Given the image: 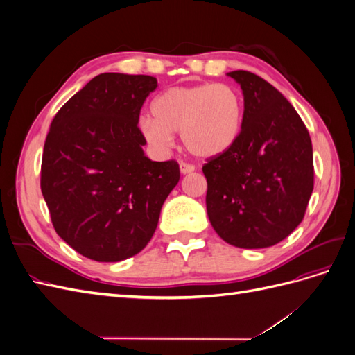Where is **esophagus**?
<instances>
[{
    "label": "esophagus",
    "mask_w": 355,
    "mask_h": 355,
    "mask_svg": "<svg viewBox=\"0 0 355 355\" xmlns=\"http://www.w3.org/2000/svg\"><path fill=\"white\" fill-rule=\"evenodd\" d=\"M179 167H180V173H182V175H189V173H192V171L196 170L194 166L187 164V163H180Z\"/></svg>",
    "instance_id": "1"
}]
</instances>
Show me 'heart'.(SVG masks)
<instances>
[{
    "mask_svg": "<svg viewBox=\"0 0 355 355\" xmlns=\"http://www.w3.org/2000/svg\"><path fill=\"white\" fill-rule=\"evenodd\" d=\"M151 111L154 118L139 120L148 144L167 149L173 144V133H180L188 153L201 159L228 154L240 141L244 127L243 96L228 84L170 87L153 101Z\"/></svg>",
    "mask_w": 355,
    "mask_h": 355,
    "instance_id": "1",
    "label": "heart"
}]
</instances>
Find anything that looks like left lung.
<instances>
[{
    "mask_svg": "<svg viewBox=\"0 0 355 355\" xmlns=\"http://www.w3.org/2000/svg\"><path fill=\"white\" fill-rule=\"evenodd\" d=\"M244 96V127L228 154L207 159L206 206L219 237L240 249L284 240L302 222L314 189L313 144L284 96L249 71H232Z\"/></svg>",
    "mask_w": 355,
    "mask_h": 355,
    "instance_id": "obj_1",
    "label": "left lung"
}]
</instances>
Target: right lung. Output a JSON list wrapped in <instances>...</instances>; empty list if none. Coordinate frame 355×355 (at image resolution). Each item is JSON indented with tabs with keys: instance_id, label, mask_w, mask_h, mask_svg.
Instances as JSON below:
<instances>
[{
	"instance_id": "add662e5",
	"label": "right lung",
	"mask_w": 355,
	"mask_h": 355,
	"mask_svg": "<svg viewBox=\"0 0 355 355\" xmlns=\"http://www.w3.org/2000/svg\"><path fill=\"white\" fill-rule=\"evenodd\" d=\"M149 75L101 73L53 118L41 192L59 237L98 262H120L153 239L180 178L176 161H151L137 127L157 89Z\"/></svg>"
}]
</instances>
